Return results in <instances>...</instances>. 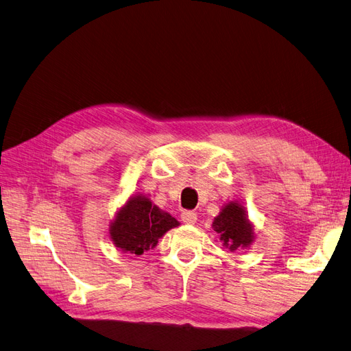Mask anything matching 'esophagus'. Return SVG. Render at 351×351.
<instances>
[{"mask_svg": "<svg viewBox=\"0 0 351 351\" xmlns=\"http://www.w3.org/2000/svg\"><path fill=\"white\" fill-rule=\"evenodd\" d=\"M196 219H197L196 212H193V210H183L182 212V221L184 222V224L192 226V224H195Z\"/></svg>", "mask_w": 351, "mask_h": 351, "instance_id": "obj_1", "label": "esophagus"}]
</instances>
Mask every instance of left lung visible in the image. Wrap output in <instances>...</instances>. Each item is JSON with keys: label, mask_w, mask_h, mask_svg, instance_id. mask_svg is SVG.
<instances>
[{"label": "left lung", "mask_w": 351, "mask_h": 351, "mask_svg": "<svg viewBox=\"0 0 351 351\" xmlns=\"http://www.w3.org/2000/svg\"><path fill=\"white\" fill-rule=\"evenodd\" d=\"M219 240L231 252L239 247H247L254 239L253 227L247 219L246 210L237 202H230L212 222Z\"/></svg>", "instance_id": "1"}]
</instances>
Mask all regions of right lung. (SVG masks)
I'll use <instances>...</instances> for the list:
<instances>
[{
    "instance_id": "add662e5",
    "label": "right lung",
    "mask_w": 351,
    "mask_h": 351,
    "mask_svg": "<svg viewBox=\"0 0 351 351\" xmlns=\"http://www.w3.org/2000/svg\"><path fill=\"white\" fill-rule=\"evenodd\" d=\"M178 226V221L152 205V202L143 197H130L120 209L110 227V236L115 247L124 253L142 254L154 249L158 240L168 230Z\"/></svg>"
}]
</instances>
